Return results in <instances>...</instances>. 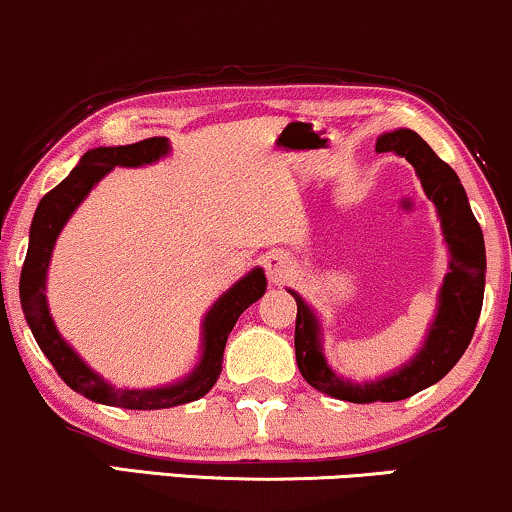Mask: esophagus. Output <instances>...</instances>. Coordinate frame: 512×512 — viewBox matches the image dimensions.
I'll return each instance as SVG.
<instances>
[{
  "label": "esophagus",
  "mask_w": 512,
  "mask_h": 512,
  "mask_svg": "<svg viewBox=\"0 0 512 512\" xmlns=\"http://www.w3.org/2000/svg\"><path fill=\"white\" fill-rule=\"evenodd\" d=\"M264 267H267V276L271 283H286L288 278H293V274L297 271L295 260L283 250L269 252L267 260H264Z\"/></svg>",
  "instance_id": "34e87169"
}]
</instances>
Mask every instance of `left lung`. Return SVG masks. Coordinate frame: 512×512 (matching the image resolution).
Here are the masks:
<instances>
[{"mask_svg": "<svg viewBox=\"0 0 512 512\" xmlns=\"http://www.w3.org/2000/svg\"><path fill=\"white\" fill-rule=\"evenodd\" d=\"M375 153H394L406 158L416 170L425 196L435 205L442 236L449 250V271L437 293V309L423 345L413 357L394 371L375 380L342 378L328 364L323 354V326L307 300L290 290L297 302L295 319V359L302 378L328 397L373 404V401H399L411 397L425 387L439 383L468 349L484 300V236L468 196L444 160L418 137L413 129L399 127L375 139Z\"/></svg>", "mask_w": 512, "mask_h": 512, "instance_id": "1", "label": "left lung"}]
</instances>
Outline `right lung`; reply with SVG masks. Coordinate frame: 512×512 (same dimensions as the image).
Returning a JSON list of instances; mask_svg holds the SVG:
<instances>
[{"instance_id":"1","label":"right lung","mask_w":512,"mask_h":512,"mask_svg":"<svg viewBox=\"0 0 512 512\" xmlns=\"http://www.w3.org/2000/svg\"><path fill=\"white\" fill-rule=\"evenodd\" d=\"M172 151L170 141L165 137H153L137 141L129 146H99L87 151L80 163L73 167L56 189H51L37 205L35 217L30 224V243L28 255H25L21 271V307L28 321L37 345L44 357L51 361L56 373L61 375L63 383L70 390L80 392L82 397L96 401V404L120 406V409L137 411H155L172 409V406L189 404L205 397L217 383L222 373V359L226 338L231 328L236 326L238 316L257 302L267 290V276L262 267L250 269L248 274L222 293L212 302L200 323V359L184 378L160 387H146V390H134V387H115L108 383L103 375L94 371L66 338L58 333L54 319L49 314L47 302V271L51 264V252H54L56 238L61 236L63 226L80 208L82 200L89 196L99 181L106 177L113 167H144L167 158Z\"/></svg>"}]
</instances>
